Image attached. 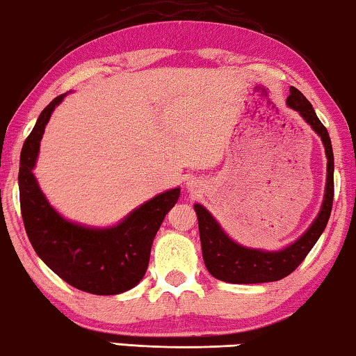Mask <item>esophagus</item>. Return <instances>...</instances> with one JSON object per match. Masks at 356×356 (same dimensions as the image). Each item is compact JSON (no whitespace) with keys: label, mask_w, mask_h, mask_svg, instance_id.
Wrapping results in <instances>:
<instances>
[{"label":"esophagus","mask_w":356,"mask_h":356,"mask_svg":"<svg viewBox=\"0 0 356 356\" xmlns=\"http://www.w3.org/2000/svg\"><path fill=\"white\" fill-rule=\"evenodd\" d=\"M187 188L190 190V191H200L201 190V182H198V180H195V179H190L188 182H187Z\"/></svg>","instance_id":"obj_1"}]
</instances>
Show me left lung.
I'll return each mask as SVG.
<instances>
[{
  "instance_id": "left-lung-1",
  "label": "left lung",
  "mask_w": 356,
  "mask_h": 356,
  "mask_svg": "<svg viewBox=\"0 0 356 356\" xmlns=\"http://www.w3.org/2000/svg\"><path fill=\"white\" fill-rule=\"evenodd\" d=\"M286 104L312 127L325 145L328 165H326V187L321 209L317 218L300 239L282 250L266 252L261 249H249V247L234 242L206 207L195 204L196 216H198L202 258H204L209 273L218 280L229 282V284H263V282H275L286 277L300 266L307 253L312 250L330 220L332 196H334V156H332L330 134L323 123L318 120L312 104L300 90L290 87V97L286 98Z\"/></svg>"
}]
</instances>
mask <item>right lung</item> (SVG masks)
<instances>
[{
	"mask_svg": "<svg viewBox=\"0 0 356 356\" xmlns=\"http://www.w3.org/2000/svg\"><path fill=\"white\" fill-rule=\"evenodd\" d=\"M65 97H56L41 112L22 147V217L33 249L58 277L92 295H118L143 280L156 231L177 202L180 188L156 195L109 228L83 227L61 217L39 188L33 169L49 118Z\"/></svg>",
	"mask_w": 356,
	"mask_h": 356,
	"instance_id": "add662e5",
	"label": "right lung"
}]
</instances>
